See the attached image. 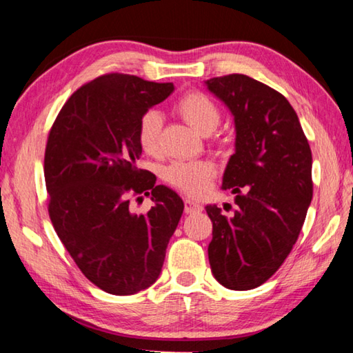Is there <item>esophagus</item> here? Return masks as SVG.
I'll list each match as a JSON object with an SVG mask.
<instances>
[{"label":"esophagus","instance_id":"34e87169","mask_svg":"<svg viewBox=\"0 0 353 353\" xmlns=\"http://www.w3.org/2000/svg\"><path fill=\"white\" fill-rule=\"evenodd\" d=\"M202 212V205L199 202H196L193 199H185V213H199Z\"/></svg>","mask_w":353,"mask_h":353}]
</instances>
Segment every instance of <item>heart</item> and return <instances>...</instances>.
I'll use <instances>...</instances> for the list:
<instances>
[{"label": "heart", "instance_id": "heart-1", "mask_svg": "<svg viewBox=\"0 0 353 353\" xmlns=\"http://www.w3.org/2000/svg\"><path fill=\"white\" fill-rule=\"evenodd\" d=\"M176 110L188 126L201 135H210L221 123V110L212 98L199 92L187 93L177 101ZM163 118L157 110L143 113L137 126V140L143 152L157 154L160 148V130ZM214 176V166L207 160L198 162H176L165 171V179L172 187L191 196L207 193L208 185Z\"/></svg>", "mask_w": 353, "mask_h": 353}]
</instances>
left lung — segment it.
<instances>
[{"instance_id": "left-lung-1", "label": "left lung", "mask_w": 353, "mask_h": 353, "mask_svg": "<svg viewBox=\"0 0 353 353\" xmlns=\"http://www.w3.org/2000/svg\"><path fill=\"white\" fill-rule=\"evenodd\" d=\"M205 85L234 117L235 154L223 188L240 193L229 218L205 207L213 223L208 260L221 285L246 291L265 283L297 241L313 198L312 149L297 113L274 88L246 74Z\"/></svg>"}]
</instances>
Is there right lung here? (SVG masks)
I'll return each instance as SVG.
<instances>
[{
	"mask_svg": "<svg viewBox=\"0 0 353 353\" xmlns=\"http://www.w3.org/2000/svg\"><path fill=\"white\" fill-rule=\"evenodd\" d=\"M172 92L171 82L101 76L71 94L48 137L51 223L83 276L109 294H135L159 279L182 216L181 196L137 168L139 119ZM143 192L154 205L139 215L128 196Z\"/></svg>",
	"mask_w": 353,
	"mask_h": 353,
	"instance_id": "obj_1",
	"label": "right lung"
}]
</instances>
